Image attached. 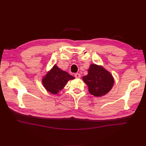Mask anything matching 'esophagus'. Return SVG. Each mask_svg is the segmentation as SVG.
<instances>
[{
  "instance_id": "34e87169",
  "label": "esophagus",
  "mask_w": 146,
  "mask_h": 146,
  "mask_svg": "<svg viewBox=\"0 0 146 146\" xmlns=\"http://www.w3.org/2000/svg\"><path fill=\"white\" fill-rule=\"evenodd\" d=\"M74 76L76 78H80L81 75L80 74H78V73H76L74 74Z\"/></svg>"
}]
</instances>
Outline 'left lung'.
<instances>
[{
	"label": "left lung",
	"mask_w": 146,
	"mask_h": 146,
	"mask_svg": "<svg viewBox=\"0 0 146 146\" xmlns=\"http://www.w3.org/2000/svg\"><path fill=\"white\" fill-rule=\"evenodd\" d=\"M88 73L82 79L88 85L91 94L101 97L107 94L111 90L114 85V78L103 66L91 64Z\"/></svg>",
	"instance_id": "8db88e82"
}]
</instances>
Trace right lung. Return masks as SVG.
Here are the masks:
<instances>
[{
    "label": "right lung",
    "instance_id": "1",
    "mask_svg": "<svg viewBox=\"0 0 146 146\" xmlns=\"http://www.w3.org/2000/svg\"><path fill=\"white\" fill-rule=\"evenodd\" d=\"M75 77L59 68L56 64L48 71L42 79V83L46 90L52 94H57L65 86L69 80Z\"/></svg>",
    "mask_w": 146,
    "mask_h": 146
}]
</instances>
